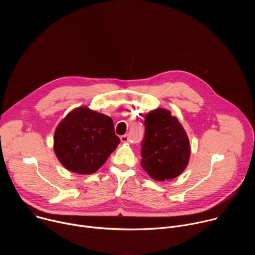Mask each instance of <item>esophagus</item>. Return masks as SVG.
<instances>
[{
    "mask_svg": "<svg viewBox=\"0 0 255 255\" xmlns=\"http://www.w3.org/2000/svg\"><path fill=\"white\" fill-rule=\"evenodd\" d=\"M120 139H121V141H122V142H124V143H126V142H129V136H128V134L122 135V136L120 137Z\"/></svg>",
    "mask_w": 255,
    "mask_h": 255,
    "instance_id": "obj_1",
    "label": "esophagus"
}]
</instances>
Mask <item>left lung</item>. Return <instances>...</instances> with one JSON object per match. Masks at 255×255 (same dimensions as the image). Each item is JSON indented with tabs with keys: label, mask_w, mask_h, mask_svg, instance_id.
Masks as SVG:
<instances>
[{
	"label": "left lung",
	"mask_w": 255,
	"mask_h": 255,
	"mask_svg": "<svg viewBox=\"0 0 255 255\" xmlns=\"http://www.w3.org/2000/svg\"><path fill=\"white\" fill-rule=\"evenodd\" d=\"M141 142V165L155 180L172 179L188 165L191 147L178 120L165 109H156L145 117Z\"/></svg>",
	"instance_id": "obj_1"
}]
</instances>
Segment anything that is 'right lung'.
<instances>
[{"mask_svg": "<svg viewBox=\"0 0 255 255\" xmlns=\"http://www.w3.org/2000/svg\"><path fill=\"white\" fill-rule=\"evenodd\" d=\"M120 143L113 120L80 107L71 111L54 133V152L68 170L81 174L97 171Z\"/></svg>", "mask_w": 255, "mask_h": 255, "instance_id": "obj_1", "label": "right lung"}]
</instances>
